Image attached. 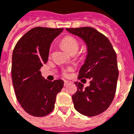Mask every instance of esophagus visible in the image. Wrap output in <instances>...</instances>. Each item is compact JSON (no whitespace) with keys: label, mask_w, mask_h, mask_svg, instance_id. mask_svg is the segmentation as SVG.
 <instances>
[{"label":"esophagus","mask_w":134,"mask_h":134,"mask_svg":"<svg viewBox=\"0 0 134 134\" xmlns=\"http://www.w3.org/2000/svg\"><path fill=\"white\" fill-rule=\"evenodd\" d=\"M64 82H65V86H67V85H69V83H71V81H67V80H65V81H64Z\"/></svg>","instance_id":"esophagus-1"}]
</instances>
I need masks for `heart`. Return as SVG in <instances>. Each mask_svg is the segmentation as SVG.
Returning <instances> with one entry per match:
<instances>
[{
	"instance_id": "obj_1",
	"label": "heart",
	"mask_w": 134,
	"mask_h": 134,
	"mask_svg": "<svg viewBox=\"0 0 134 134\" xmlns=\"http://www.w3.org/2000/svg\"><path fill=\"white\" fill-rule=\"evenodd\" d=\"M61 43L63 44V46L65 47V49L69 52V53H71L74 51L77 52V51L79 50V47L78 41L75 38L70 36H67L63 38L61 41ZM68 70H69V69H68ZM64 74L67 75V71H65Z\"/></svg>"
}]
</instances>
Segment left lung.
I'll list each match as a JSON object with an SVG mask.
<instances>
[{"label": "left lung", "instance_id": "left-lung-1", "mask_svg": "<svg viewBox=\"0 0 134 134\" xmlns=\"http://www.w3.org/2000/svg\"><path fill=\"white\" fill-rule=\"evenodd\" d=\"M66 30L82 38L87 46L78 78L91 79L90 86L83 88L81 83L75 82L77 91L71 97L74 108L87 117L96 116L109 108L115 97L119 76L117 54L108 38L95 29L84 26Z\"/></svg>", "mask_w": 134, "mask_h": 134}]
</instances>
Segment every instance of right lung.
Returning <instances> with one entry per match:
<instances>
[{
	"label": "right lung",
	"instance_id": "obj_1",
	"mask_svg": "<svg viewBox=\"0 0 134 134\" xmlns=\"http://www.w3.org/2000/svg\"><path fill=\"white\" fill-rule=\"evenodd\" d=\"M63 29L35 27L26 32L13 50L12 79L15 95L22 108L34 117H44L54 108L64 81H50L40 69L48 62L51 43Z\"/></svg>",
	"mask_w": 134,
	"mask_h": 134
}]
</instances>
